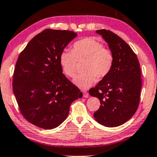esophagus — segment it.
I'll list each match as a JSON object with an SVG mask.
<instances>
[{
  "instance_id": "34e87169",
  "label": "esophagus",
  "mask_w": 157,
  "mask_h": 157,
  "mask_svg": "<svg viewBox=\"0 0 157 157\" xmlns=\"http://www.w3.org/2000/svg\"><path fill=\"white\" fill-rule=\"evenodd\" d=\"M82 94H83V97L85 98H87L89 97V94L86 91H82Z\"/></svg>"
}]
</instances>
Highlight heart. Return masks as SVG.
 <instances>
[{
    "mask_svg": "<svg viewBox=\"0 0 157 157\" xmlns=\"http://www.w3.org/2000/svg\"><path fill=\"white\" fill-rule=\"evenodd\" d=\"M85 60L82 71L73 79V83L82 90H86L96 82L97 78L101 79L111 72L113 64L111 51L104 47L101 42L92 37L75 41L72 51L64 49L59 56V63L64 74L72 78L76 71L77 61Z\"/></svg>",
    "mask_w": 157,
    "mask_h": 157,
    "instance_id": "b5f03b06",
    "label": "heart"
}]
</instances>
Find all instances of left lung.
Listing matches in <instances>:
<instances>
[{
    "label": "left lung",
    "instance_id": "left-lung-1",
    "mask_svg": "<svg viewBox=\"0 0 157 157\" xmlns=\"http://www.w3.org/2000/svg\"><path fill=\"white\" fill-rule=\"evenodd\" d=\"M109 44L113 56L111 72L89 92L101 105L94 117L106 127L123 125L135 113L142 87L139 60L126 42L109 30L96 31Z\"/></svg>",
    "mask_w": 157,
    "mask_h": 157
}]
</instances>
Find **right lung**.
Segmentation results:
<instances>
[{"label": "right lung", "instance_id": "add662e5", "mask_svg": "<svg viewBox=\"0 0 157 157\" xmlns=\"http://www.w3.org/2000/svg\"><path fill=\"white\" fill-rule=\"evenodd\" d=\"M77 33L45 29L19 56L13 89L19 109L30 123L50 130L67 118L70 106L82 93L63 74L59 56Z\"/></svg>", "mask_w": 157, "mask_h": 157}]
</instances>
